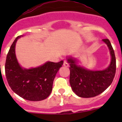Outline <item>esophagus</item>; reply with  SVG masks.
Here are the masks:
<instances>
[{"mask_svg": "<svg viewBox=\"0 0 122 122\" xmlns=\"http://www.w3.org/2000/svg\"><path fill=\"white\" fill-rule=\"evenodd\" d=\"M63 65H64L65 66H66V67H68V66H69V63H68L67 60H64V62H63Z\"/></svg>", "mask_w": 122, "mask_h": 122, "instance_id": "1", "label": "esophagus"}]
</instances>
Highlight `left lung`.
I'll list each match as a JSON object with an SVG mask.
<instances>
[{
  "label": "left lung",
  "instance_id": "left-lung-1",
  "mask_svg": "<svg viewBox=\"0 0 122 122\" xmlns=\"http://www.w3.org/2000/svg\"><path fill=\"white\" fill-rule=\"evenodd\" d=\"M108 46L111 55V62L107 68L103 71L88 70L77 66L74 60L69 58L70 83L72 90L82 98L94 97L103 93L111 84L116 71V60L111 43L108 39H103Z\"/></svg>",
  "mask_w": 122,
  "mask_h": 122
}]
</instances>
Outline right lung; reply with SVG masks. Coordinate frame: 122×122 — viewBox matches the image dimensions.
<instances>
[{"instance_id":"add662e5","label":"right lung","mask_w":122,"mask_h":122,"mask_svg":"<svg viewBox=\"0 0 122 122\" xmlns=\"http://www.w3.org/2000/svg\"><path fill=\"white\" fill-rule=\"evenodd\" d=\"M22 35L18 36L11 46L6 56L5 70L6 80L15 93L29 101H41L48 98L59 68L63 64L48 62L37 68L27 70L19 66L15 55V45Z\"/></svg>"}]
</instances>
